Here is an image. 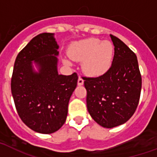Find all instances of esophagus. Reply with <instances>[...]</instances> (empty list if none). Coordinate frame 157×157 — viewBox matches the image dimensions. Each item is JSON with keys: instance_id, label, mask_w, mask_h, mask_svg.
I'll return each mask as SVG.
<instances>
[{"instance_id": "1", "label": "esophagus", "mask_w": 157, "mask_h": 157, "mask_svg": "<svg viewBox=\"0 0 157 157\" xmlns=\"http://www.w3.org/2000/svg\"><path fill=\"white\" fill-rule=\"evenodd\" d=\"M83 84V79H82L81 77H78V86H82Z\"/></svg>"}]
</instances>
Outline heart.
<instances>
[{
    "label": "heart",
    "mask_w": 157,
    "mask_h": 157,
    "mask_svg": "<svg viewBox=\"0 0 157 157\" xmlns=\"http://www.w3.org/2000/svg\"><path fill=\"white\" fill-rule=\"evenodd\" d=\"M69 56L72 59L82 62V70L89 76H101L112 65L114 47L109 41L88 38L77 42L70 47ZM67 65L70 63L65 60Z\"/></svg>",
    "instance_id": "heart-1"
}]
</instances>
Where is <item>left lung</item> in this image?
<instances>
[{"label":"left lung","instance_id":"left-lung-1","mask_svg":"<svg viewBox=\"0 0 157 157\" xmlns=\"http://www.w3.org/2000/svg\"><path fill=\"white\" fill-rule=\"evenodd\" d=\"M115 46L112 65L97 78L82 77L87 90L90 115L104 128L127 122L139 102L142 77L135 53L118 37L110 34Z\"/></svg>","mask_w":157,"mask_h":157}]
</instances>
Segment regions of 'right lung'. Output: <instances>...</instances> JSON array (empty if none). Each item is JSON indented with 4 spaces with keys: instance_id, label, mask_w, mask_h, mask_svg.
<instances>
[{
    "instance_id": "obj_1",
    "label": "right lung",
    "mask_w": 157,
    "mask_h": 157,
    "mask_svg": "<svg viewBox=\"0 0 157 157\" xmlns=\"http://www.w3.org/2000/svg\"><path fill=\"white\" fill-rule=\"evenodd\" d=\"M58 48L54 33H43L27 44L14 62L11 78L14 105L22 121L37 133L48 134L61 128L77 86L76 73L58 74Z\"/></svg>"
}]
</instances>
